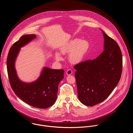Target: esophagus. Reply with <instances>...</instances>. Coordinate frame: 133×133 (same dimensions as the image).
<instances>
[{
    "label": "esophagus",
    "instance_id": "34e87169",
    "mask_svg": "<svg viewBox=\"0 0 133 133\" xmlns=\"http://www.w3.org/2000/svg\"><path fill=\"white\" fill-rule=\"evenodd\" d=\"M72 70L71 69H68L66 71V74L67 75H71L72 74Z\"/></svg>",
    "mask_w": 133,
    "mask_h": 133
}]
</instances>
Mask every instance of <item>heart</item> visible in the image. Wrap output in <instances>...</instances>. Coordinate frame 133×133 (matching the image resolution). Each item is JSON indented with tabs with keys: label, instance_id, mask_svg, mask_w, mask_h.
Masks as SVG:
<instances>
[{
	"label": "heart",
	"instance_id": "heart-1",
	"mask_svg": "<svg viewBox=\"0 0 133 133\" xmlns=\"http://www.w3.org/2000/svg\"><path fill=\"white\" fill-rule=\"evenodd\" d=\"M89 48L90 43L87 40L76 38L63 46L61 52L62 54L70 53L68 57L69 61L73 64H77L83 60ZM55 58L57 61L62 60V57L58 53L55 54Z\"/></svg>",
	"mask_w": 133,
	"mask_h": 133
}]
</instances>
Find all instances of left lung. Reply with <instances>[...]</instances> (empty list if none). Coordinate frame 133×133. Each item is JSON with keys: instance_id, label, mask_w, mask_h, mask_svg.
I'll return each instance as SVG.
<instances>
[{"instance_id": "1", "label": "left lung", "mask_w": 133, "mask_h": 133, "mask_svg": "<svg viewBox=\"0 0 133 133\" xmlns=\"http://www.w3.org/2000/svg\"><path fill=\"white\" fill-rule=\"evenodd\" d=\"M101 31L104 38L103 52L95 59L74 66L78 99L87 106L105 100L118 84L122 73L121 50L113 39Z\"/></svg>"}]
</instances>
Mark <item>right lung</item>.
I'll list each match as a JSON object with an SVG mask.
<instances>
[{"label":"right lung","instance_id":"obj_1","mask_svg":"<svg viewBox=\"0 0 133 133\" xmlns=\"http://www.w3.org/2000/svg\"><path fill=\"white\" fill-rule=\"evenodd\" d=\"M36 37L34 34L23 35L13 44L7 57V71L11 87L20 99L34 108L46 109L53 105L56 100L58 86L63 78L64 70L44 68L36 81L25 83L18 79L15 68L20 48Z\"/></svg>","mask_w":133,"mask_h":133}]
</instances>
